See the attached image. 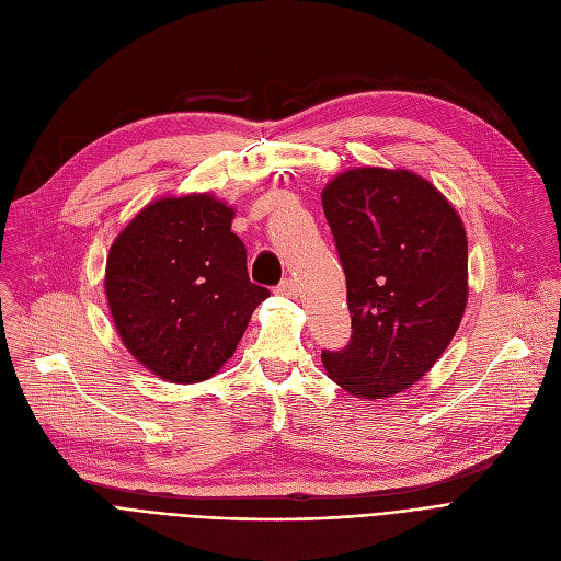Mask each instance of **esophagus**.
Returning <instances> with one entry per match:
<instances>
[{
	"label": "esophagus",
	"mask_w": 561,
	"mask_h": 561,
	"mask_svg": "<svg viewBox=\"0 0 561 561\" xmlns=\"http://www.w3.org/2000/svg\"><path fill=\"white\" fill-rule=\"evenodd\" d=\"M275 293H279V296L296 298L298 296V284H296V279H284V282H279Z\"/></svg>",
	"instance_id": "esophagus-1"
}]
</instances>
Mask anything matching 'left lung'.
Returning <instances> with one entry per match:
<instances>
[{
  "instance_id": "8db88e82",
  "label": "left lung",
  "mask_w": 561,
  "mask_h": 561,
  "mask_svg": "<svg viewBox=\"0 0 561 561\" xmlns=\"http://www.w3.org/2000/svg\"><path fill=\"white\" fill-rule=\"evenodd\" d=\"M347 282L350 343L322 352L350 396L387 400L430 373L468 302V239L455 206L404 168H350L322 188Z\"/></svg>"
}]
</instances>
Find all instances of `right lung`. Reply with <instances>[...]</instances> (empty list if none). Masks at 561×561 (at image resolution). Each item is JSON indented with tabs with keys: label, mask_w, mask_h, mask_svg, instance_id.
Listing matches in <instances>:
<instances>
[{
	"label": "right lung",
	"mask_w": 561,
	"mask_h": 561,
	"mask_svg": "<svg viewBox=\"0 0 561 561\" xmlns=\"http://www.w3.org/2000/svg\"><path fill=\"white\" fill-rule=\"evenodd\" d=\"M233 206L214 193L150 202L115 236L104 293L129 355L172 385L214 377L271 296L250 282Z\"/></svg>",
	"instance_id": "add662e5"
}]
</instances>
